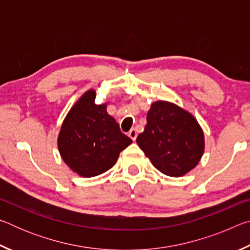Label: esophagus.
<instances>
[{
    "instance_id": "1",
    "label": "esophagus",
    "mask_w": 250,
    "mask_h": 250,
    "mask_svg": "<svg viewBox=\"0 0 250 250\" xmlns=\"http://www.w3.org/2000/svg\"><path fill=\"white\" fill-rule=\"evenodd\" d=\"M128 135H129V137H130L131 139H132V140L134 141L135 139H137V137H138V132H137V130H135L134 128H133V129H131V130L129 131Z\"/></svg>"
}]
</instances>
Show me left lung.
I'll return each instance as SVG.
<instances>
[{"label": "left lung", "mask_w": 250, "mask_h": 250, "mask_svg": "<svg viewBox=\"0 0 250 250\" xmlns=\"http://www.w3.org/2000/svg\"><path fill=\"white\" fill-rule=\"evenodd\" d=\"M137 143L155 168L167 176L185 175L204 153V133L188 111L168 101H155Z\"/></svg>", "instance_id": "1"}]
</instances>
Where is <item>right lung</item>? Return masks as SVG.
Returning a JSON list of instances; mask_svg holds the SVG:
<instances>
[{"label":"right lung","mask_w":250,"mask_h":250,"mask_svg":"<svg viewBox=\"0 0 250 250\" xmlns=\"http://www.w3.org/2000/svg\"><path fill=\"white\" fill-rule=\"evenodd\" d=\"M96 91L88 90L67 113L58 134L64 162L83 177L103 174L115 166L132 140L120 131L107 112V104H96Z\"/></svg>","instance_id":"right-lung-1"}]
</instances>
